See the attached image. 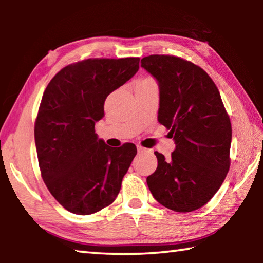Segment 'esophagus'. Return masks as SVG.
<instances>
[{"mask_svg": "<svg viewBox=\"0 0 263 263\" xmlns=\"http://www.w3.org/2000/svg\"><path fill=\"white\" fill-rule=\"evenodd\" d=\"M137 149H138V153H142V152H146V148L142 147V146H137Z\"/></svg>", "mask_w": 263, "mask_h": 263, "instance_id": "34e87169", "label": "esophagus"}]
</instances>
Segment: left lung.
<instances>
[{
  "mask_svg": "<svg viewBox=\"0 0 263 263\" xmlns=\"http://www.w3.org/2000/svg\"><path fill=\"white\" fill-rule=\"evenodd\" d=\"M141 66L158 80V119L176 144L169 160L154 152L158 167L147 185L173 211L197 210L215 196L230 169L229 114L212 79L191 61L153 54L142 58Z\"/></svg>",
  "mask_w": 263,
  "mask_h": 263,
  "instance_id": "obj_1",
  "label": "left lung"
}]
</instances>
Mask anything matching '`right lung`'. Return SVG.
<instances>
[{"mask_svg":"<svg viewBox=\"0 0 263 263\" xmlns=\"http://www.w3.org/2000/svg\"><path fill=\"white\" fill-rule=\"evenodd\" d=\"M139 58H92L59 70L47 84L34 123L41 174L58 203L75 215L110 205L137 154L135 144L110 147L97 138L104 101L139 69Z\"/></svg>","mask_w":263,"mask_h":263,"instance_id":"1","label":"right lung"}]
</instances>
